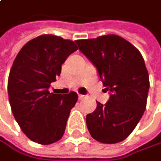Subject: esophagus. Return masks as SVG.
<instances>
[{
	"label": "esophagus",
	"mask_w": 161,
	"mask_h": 161,
	"mask_svg": "<svg viewBox=\"0 0 161 161\" xmlns=\"http://www.w3.org/2000/svg\"><path fill=\"white\" fill-rule=\"evenodd\" d=\"M78 98H79V100H82V99H84V98H85V95L78 94Z\"/></svg>",
	"instance_id": "esophagus-1"
}]
</instances>
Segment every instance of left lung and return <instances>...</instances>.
Wrapping results in <instances>:
<instances>
[{"instance_id": "8db88e82", "label": "left lung", "mask_w": 161, "mask_h": 161, "mask_svg": "<svg viewBox=\"0 0 161 161\" xmlns=\"http://www.w3.org/2000/svg\"><path fill=\"white\" fill-rule=\"evenodd\" d=\"M75 42L111 92L106 105L96 101V109L87 115L88 129L99 142H120L135 129L146 108L150 83L144 59L134 45L117 35Z\"/></svg>"}]
</instances>
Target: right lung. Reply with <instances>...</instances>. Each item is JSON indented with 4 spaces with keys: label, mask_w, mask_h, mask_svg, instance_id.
I'll return each mask as SVG.
<instances>
[{
    "label": "right lung",
    "mask_w": 161,
    "mask_h": 161,
    "mask_svg": "<svg viewBox=\"0 0 161 161\" xmlns=\"http://www.w3.org/2000/svg\"><path fill=\"white\" fill-rule=\"evenodd\" d=\"M77 49L72 40L41 35L28 41L13 62L7 84L11 109L22 132L36 143H53L65 132L78 95L74 92L53 94L48 89Z\"/></svg>",
    "instance_id": "add662e5"
}]
</instances>
